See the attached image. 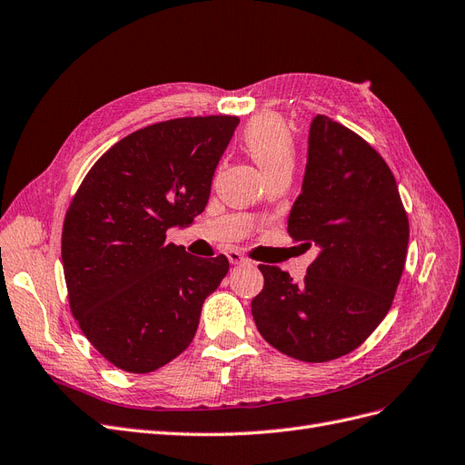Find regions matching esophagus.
Here are the masks:
<instances>
[{
    "label": "esophagus",
    "instance_id": "34e87169",
    "mask_svg": "<svg viewBox=\"0 0 465 465\" xmlns=\"http://www.w3.org/2000/svg\"><path fill=\"white\" fill-rule=\"evenodd\" d=\"M227 258H229V262H231L232 265H242V263H248V258H244V255L240 253V252H236V250H231V252L227 253Z\"/></svg>",
    "mask_w": 465,
    "mask_h": 465
}]
</instances>
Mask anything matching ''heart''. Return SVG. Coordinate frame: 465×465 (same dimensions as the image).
<instances>
[{
  "mask_svg": "<svg viewBox=\"0 0 465 465\" xmlns=\"http://www.w3.org/2000/svg\"><path fill=\"white\" fill-rule=\"evenodd\" d=\"M244 146L265 174L294 163V140L279 117H260L248 124Z\"/></svg>",
  "mask_w": 465,
  "mask_h": 465,
  "instance_id": "obj_1",
  "label": "heart"
}]
</instances>
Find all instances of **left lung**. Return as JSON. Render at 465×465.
Masks as SVG:
<instances>
[{
	"instance_id": "1",
	"label": "left lung",
	"mask_w": 465,
	"mask_h": 465,
	"mask_svg": "<svg viewBox=\"0 0 465 465\" xmlns=\"http://www.w3.org/2000/svg\"><path fill=\"white\" fill-rule=\"evenodd\" d=\"M288 234L317 250L303 282L260 265L252 300L263 339L302 361L358 348L391 310L402 277L410 225L394 174L370 143L325 115L310 124L302 192Z\"/></svg>"
}]
</instances>
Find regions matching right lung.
Masks as SVG:
<instances>
[{"label": "right lung", "mask_w": 465, "mask_h": 465, "mask_svg": "<svg viewBox=\"0 0 465 465\" xmlns=\"http://www.w3.org/2000/svg\"><path fill=\"white\" fill-rule=\"evenodd\" d=\"M238 117H183L119 140L80 184L63 225L71 312L114 365L150 373L188 348L229 260L165 242L205 210Z\"/></svg>", "instance_id": "1"}]
</instances>
